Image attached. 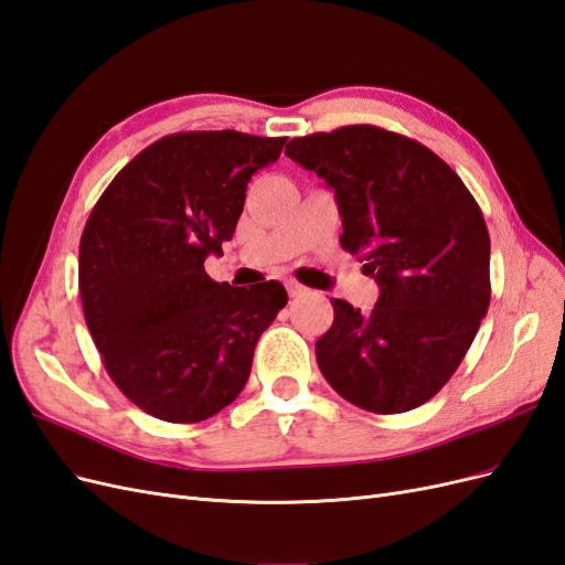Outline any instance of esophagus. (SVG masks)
<instances>
[{"label": "esophagus", "instance_id": "obj_1", "mask_svg": "<svg viewBox=\"0 0 565 565\" xmlns=\"http://www.w3.org/2000/svg\"><path fill=\"white\" fill-rule=\"evenodd\" d=\"M287 292H289V297H301L306 292V287L299 282H287Z\"/></svg>", "mask_w": 565, "mask_h": 565}]
</instances>
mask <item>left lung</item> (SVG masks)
Listing matches in <instances>:
<instances>
[{"instance_id": "1", "label": "left lung", "mask_w": 565, "mask_h": 565, "mask_svg": "<svg viewBox=\"0 0 565 565\" xmlns=\"http://www.w3.org/2000/svg\"><path fill=\"white\" fill-rule=\"evenodd\" d=\"M285 156L332 188L339 243L380 285L370 313L332 301V328L316 341L322 377L367 413L419 407L452 377L488 313L481 210L436 152L372 125L299 136Z\"/></svg>"}]
</instances>
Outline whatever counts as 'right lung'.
Segmentation results:
<instances>
[{
    "label": "right lung",
    "mask_w": 565,
    "mask_h": 565,
    "mask_svg": "<svg viewBox=\"0 0 565 565\" xmlns=\"http://www.w3.org/2000/svg\"><path fill=\"white\" fill-rule=\"evenodd\" d=\"M287 139L181 131L141 150L100 195L79 241V297L110 380L143 413L193 424L245 388L285 287L214 282L254 172Z\"/></svg>",
    "instance_id": "right-lung-1"
}]
</instances>
